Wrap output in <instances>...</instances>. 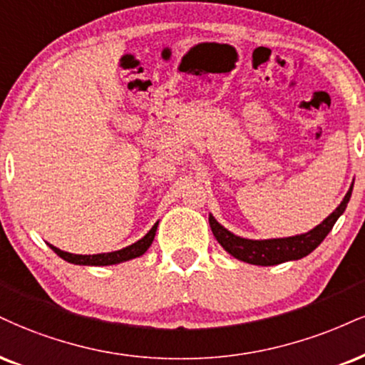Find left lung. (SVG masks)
<instances>
[{
  "instance_id": "1",
  "label": "left lung",
  "mask_w": 365,
  "mask_h": 365,
  "mask_svg": "<svg viewBox=\"0 0 365 365\" xmlns=\"http://www.w3.org/2000/svg\"><path fill=\"white\" fill-rule=\"evenodd\" d=\"M354 183L350 185L349 192L340 202V205L333 210L322 225H318L313 230L304 232V235L289 236V238H274V240H247L241 236L232 235L225 226H221L214 219L212 214H209V225L212 230V235L216 236L222 248L226 250L231 257L238 258L241 262L252 263V265H279V263L299 260V258L309 255L313 250L318 248V245L327 238L328 232L335 226L336 219L345 212L346 204H349L350 195H352Z\"/></svg>"
}]
</instances>
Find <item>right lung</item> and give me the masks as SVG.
<instances>
[{"mask_svg": "<svg viewBox=\"0 0 365 365\" xmlns=\"http://www.w3.org/2000/svg\"><path fill=\"white\" fill-rule=\"evenodd\" d=\"M158 230V222L151 230L148 231V235L144 238H140L135 243L129 245V247L117 250V252H110V253H96V255H74V253H68L63 252V250L52 247V252L59 255L61 258L69 263H74V265H95V267H103V265H115V263H122L127 260H133V258H138L140 255H144L148 252V248L151 247L153 240H155Z\"/></svg>", "mask_w": 365, "mask_h": 365, "instance_id": "1", "label": "right lung"}]
</instances>
